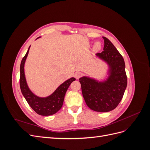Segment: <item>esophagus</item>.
Returning <instances> with one entry per match:
<instances>
[{
  "label": "esophagus",
  "instance_id": "obj_1",
  "mask_svg": "<svg viewBox=\"0 0 150 150\" xmlns=\"http://www.w3.org/2000/svg\"><path fill=\"white\" fill-rule=\"evenodd\" d=\"M81 76H82V74H81V73L80 72H76L74 73V78L76 79H78L80 77H81Z\"/></svg>",
  "mask_w": 150,
  "mask_h": 150
}]
</instances>
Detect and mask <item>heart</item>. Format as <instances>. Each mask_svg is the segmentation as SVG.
I'll return each mask as SVG.
<instances>
[{"label": "heart", "mask_w": 150, "mask_h": 150, "mask_svg": "<svg viewBox=\"0 0 150 150\" xmlns=\"http://www.w3.org/2000/svg\"><path fill=\"white\" fill-rule=\"evenodd\" d=\"M101 49V44L99 42H95L93 46V51L95 52H98Z\"/></svg>", "instance_id": "obj_1"}]
</instances>
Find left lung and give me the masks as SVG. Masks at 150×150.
Here are the masks:
<instances>
[{
  "instance_id": "8db88e82",
  "label": "left lung",
  "mask_w": 150,
  "mask_h": 150,
  "mask_svg": "<svg viewBox=\"0 0 150 150\" xmlns=\"http://www.w3.org/2000/svg\"><path fill=\"white\" fill-rule=\"evenodd\" d=\"M103 51L96 57L107 64L108 77L99 81L88 76L79 78L83 98L87 106L98 112L115 109L123 96L127 86L124 59L110 40L103 37Z\"/></svg>"
}]
</instances>
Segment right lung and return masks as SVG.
<instances>
[{"label": "right lung", "mask_w": 150, "mask_h": 150, "mask_svg": "<svg viewBox=\"0 0 150 150\" xmlns=\"http://www.w3.org/2000/svg\"><path fill=\"white\" fill-rule=\"evenodd\" d=\"M38 38L36 39L40 38ZM30 47L22 59L20 66V87L21 92L32 109L38 115L50 116L55 114L62 108L67 90L70 84L76 80L71 78L62 83L54 91L47 97H39L29 89L24 73V64L28 56Z\"/></svg>", "instance_id": "add662e5"}]
</instances>
